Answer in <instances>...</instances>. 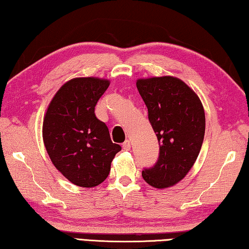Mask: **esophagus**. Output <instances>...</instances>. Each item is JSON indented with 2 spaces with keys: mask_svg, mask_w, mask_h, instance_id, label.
<instances>
[{
  "mask_svg": "<svg viewBox=\"0 0 249 249\" xmlns=\"http://www.w3.org/2000/svg\"><path fill=\"white\" fill-rule=\"evenodd\" d=\"M122 147H123L124 150H129V149H130V142H129V141L126 140V141L123 142V145H122Z\"/></svg>",
  "mask_w": 249,
  "mask_h": 249,
  "instance_id": "34e87169",
  "label": "esophagus"
}]
</instances>
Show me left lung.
Here are the masks:
<instances>
[{
	"label": "left lung",
	"instance_id": "left-lung-1",
	"mask_svg": "<svg viewBox=\"0 0 249 249\" xmlns=\"http://www.w3.org/2000/svg\"><path fill=\"white\" fill-rule=\"evenodd\" d=\"M136 87L160 150L156 165L142 176L151 187L169 188L187 176L200 154L205 133L203 105L187 83L171 75L138 79Z\"/></svg>",
	"mask_w": 249,
	"mask_h": 249
}]
</instances>
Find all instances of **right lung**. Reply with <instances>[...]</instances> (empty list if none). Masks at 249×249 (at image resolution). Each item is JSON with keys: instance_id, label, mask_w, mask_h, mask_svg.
I'll use <instances>...</instances> for the list:
<instances>
[{"instance_id": "add662e5", "label": "right lung", "mask_w": 249, "mask_h": 249, "mask_svg": "<svg viewBox=\"0 0 249 249\" xmlns=\"http://www.w3.org/2000/svg\"><path fill=\"white\" fill-rule=\"evenodd\" d=\"M108 86L107 79H71L53 95L45 113L43 140L49 158L78 187L102 183L122 149L112 142L107 126L94 114L95 105Z\"/></svg>"}]
</instances>
